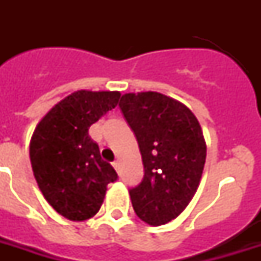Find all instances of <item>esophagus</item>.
<instances>
[{
	"instance_id": "34e87169",
	"label": "esophagus",
	"mask_w": 261,
	"mask_h": 261,
	"mask_svg": "<svg viewBox=\"0 0 261 261\" xmlns=\"http://www.w3.org/2000/svg\"><path fill=\"white\" fill-rule=\"evenodd\" d=\"M112 165H114V168L116 169V172H119V169H120V163H119V161H114Z\"/></svg>"
}]
</instances>
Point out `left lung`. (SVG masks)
<instances>
[{
	"label": "left lung",
	"instance_id": "left-lung-1",
	"mask_svg": "<svg viewBox=\"0 0 261 261\" xmlns=\"http://www.w3.org/2000/svg\"><path fill=\"white\" fill-rule=\"evenodd\" d=\"M123 116L142 155V181L130 190L135 214L151 226L171 222L194 198L206 163L202 127L190 108L159 92L123 94Z\"/></svg>",
	"mask_w": 261,
	"mask_h": 261
}]
</instances>
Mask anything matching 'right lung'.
Returning <instances> with one entry per match:
<instances>
[{
	"mask_svg": "<svg viewBox=\"0 0 261 261\" xmlns=\"http://www.w3.org/2000/svg\"><path fill=\"white\" fill-rule=\"evenodd\" d=\"M119 97V92L77 90L47 112L31 138V165L39 188L50 206L70 221L96 215L107 186L118 178L88 130L118 106Z\"/></svg>",
	"mask_w": 261,
	"mask_h": 261,
	"instance_id": "obj_1",
	"label": "right lung"
}]
</instances>
